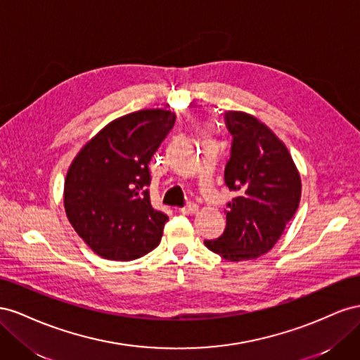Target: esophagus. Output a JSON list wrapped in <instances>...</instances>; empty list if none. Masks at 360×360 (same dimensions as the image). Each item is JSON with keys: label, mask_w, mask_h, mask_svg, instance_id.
<instances>
[{"label": "esophagus", "mask_w": 360, "mask_h": 360, "mask_svg": "<svg viewBox=\"0 0 360 360\" xmlns=\"http://www.w3.org/2000/svg\"><path fill=\"white\" fill-rule=\"evenodd\" d=\"M198 210H199V207L194 202H188L186 207H182L181 208V212L182 214H194V212H198Z\"/></svg>", "instance_id": "obj_1"}]
</instances>
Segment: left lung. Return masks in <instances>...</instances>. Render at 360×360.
<instances>
[{"label": "left lung", "instance_id": "1", "mask_svg": "<svg viewBox=\"0 0 360 360\" xmlns=\"http://www.w3.org/2000/svg\"><path fill=\"white\" fill-rule=\"evenodd\" d=\"M232 134L224 184L237 193L224 208L226 228L205 245L228 261L253 259L269 252L299 208L302 181L288 149L258 119L226 112Z\"/></svg>", "mask_w": 360, "mask_h": 360}]
</instances>
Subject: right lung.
Wrapping results in <instances>:
<instances>
[{"label":"right lung","instance_id":"1","mask_svg":"<svg viewBox=\"0 0 360 360\" xmlns=\"http://www.w3.org/2000/svg\"><path fill=\"white\" fill-rule=\"evenodd\" d=\"M176 116L140 110L112 120L79 150L65 182V210L96 255L132 261L157 248L167 214L152 208L149 162Z\"/></svg>","mask_w":360,"mask_h":360}]
</instances>
